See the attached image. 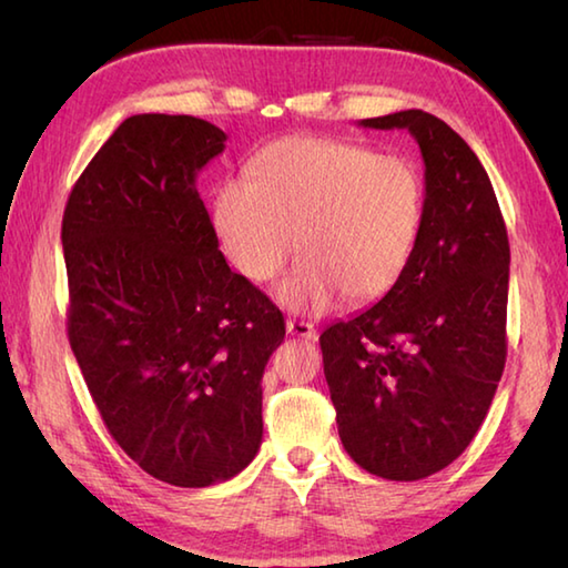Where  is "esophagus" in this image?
Returning <instances> with one entry per match:
<instances>
[{"mask_svg": "<svg viewBox=\"0 0 568 568\" xmlns=\"http://www.w3.org/2000/svg\"><path fill=\"white\" fill-rule=\"evenodd\" d=\"M285 328L295 338H305V341H315V325L313 323H305V321H295L291 318L285 323Z\"/></svg>", "mask_w": 568, "mask_h": 568, "instance_id": "obj_1", "label": "esophagus"}]
</instances>
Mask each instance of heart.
Segmentation results:
<instances>
[{"label": "heart", "instance_id": "b5f03b06", "mask_svg": "<svg viewBox=\"0 0 568 568\" xmlns=\"http://www.w3.org/2000/svg\"><path fill=\"white\" fill-rule=\"evenodd\" d=\"M423 217L413 162L328 138H287L267 148L250 180L215 197V230L240 275L267 283L287 257L301 261L277 285L291 311L318 313L386 295L406 271Z\"/></svg>", "mask_w": 568, "mask_h": 568}]
</instances>
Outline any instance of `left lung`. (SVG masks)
<instances>
[{
  "instance_id": "1",
  "label": "left lung",
  "mask_w": 568,
  "mask_h": 568,
  "mask_svg": "<svg viewBox=\"0 0 568 568\" xmlns=\"http://www.w3.org/2000/svg\"><path fill=\"white\" fill-rule=\"evenodd\" d=\"M408 130L426 165L410 261L376 305L321 335L343 448L388 480H418L464 454L506 363L508 235L476 152L423 110L361 120Z\"/></svg>"
}]
</instances>
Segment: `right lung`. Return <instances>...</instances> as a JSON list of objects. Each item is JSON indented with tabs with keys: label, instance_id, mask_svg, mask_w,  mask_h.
<instances>
[{
	"label": "right lung",
	"instance_id": "add662e5",
	"mask_svg": "<svg viewBox=\"0 0 568 568\" xmlns=\"http://www.w3.org/2000/svg\"><path fill=\"white\" fill-rule=\"evenodd\" d=\"M227 134L132 114L74 182L62 217L67 333L110 436L182 488L233 478L263 444V373L283 313L230 271L195 187Z\"/></svg>",
	"mask_w": 568,
	"mask_h": 568
}]
</instances>
